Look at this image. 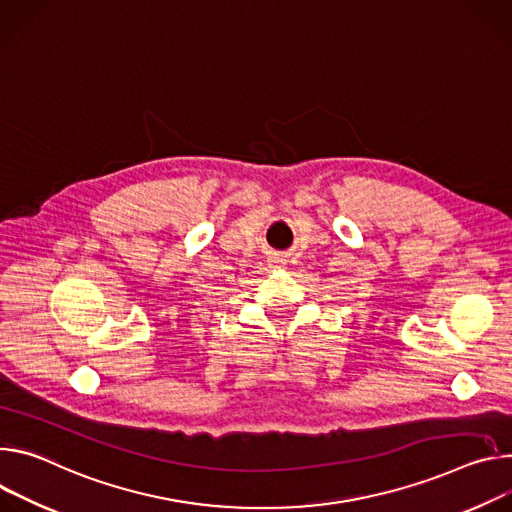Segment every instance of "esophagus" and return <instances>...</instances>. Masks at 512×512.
<instances>
[{
  "instance_id": "1",
  "label": "esophagus",
  "mask_w": 512,
  "mask_h": 512,
  "mask_svg": "<svg viewBox=\"0 0 512 512\" xmlns=\"http://www.w3.org/2000/svg\"><path fill=\"white\" fill-rule=\"evenodd\" d=\"M272 264H276V266H280V264H282V260H272Z\"/></svg>"
}]
</instances>
